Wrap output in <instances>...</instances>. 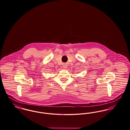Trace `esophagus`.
<instances>
[{
  "label": "esophagus",
  "mask_w": 130,
  "mask_h": 130,
  "mask_svg": "<svg viewBox=\"0 0 130 130\" xmlns=\"http://www.w3.org/2000/svg\"><path fill=\"white\" fill-rule=\"evenodd\" d=\"M63 68H65V69H66V68H67V66L66 65H64L63 66Z\"/></svg>",
  "instance_id": "1"
}]
</instances>
